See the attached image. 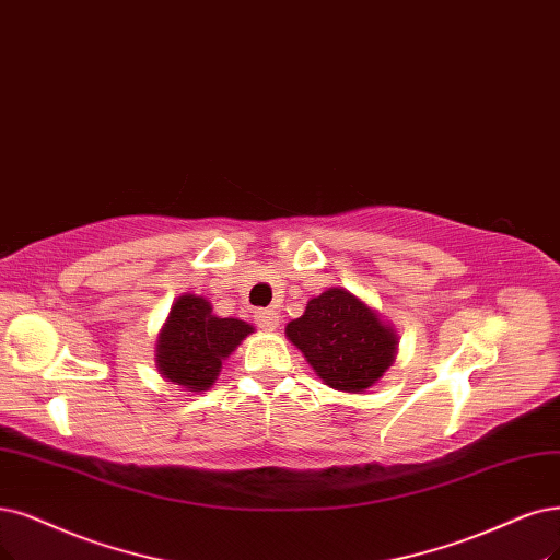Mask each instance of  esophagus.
Returning <instances> with one entry per match:
<instances>
[{
  "label": "esophagus",
  "mask_w": 560,
  "mask_h": 560,
  "mask_svg": "<svg viewBox=\"0 0 560 560\" xmlns=\"http://www.w3.org/2000/svg\"><path fill=\"white\" fill-rule=\"evenodd\" d=\"M256 323L265 332H272V329L279 327V314L272 312V308H260V312H256Z\"/></svg>",
  "instance_id": "1"
}]
</instances>
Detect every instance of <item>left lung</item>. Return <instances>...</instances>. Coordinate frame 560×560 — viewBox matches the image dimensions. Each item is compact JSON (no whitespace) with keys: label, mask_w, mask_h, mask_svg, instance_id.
Segmentation results:
<instances>
[{"label":"left lung","mask_w":560,"mask_h":560,"mask_svg":"<svg viewBox=\"0 0 560 560\" xmlns=\"http://www.w3.org/2000/svg\"><path fill=\"white\" fill-rule=\"evenodd\" d=\"M285 337L325 385L341 392L374 385L395 362L399 343L392 325L346 288L308 300L304 314L285 325Z\"/></svg>","instance_id":"left-lung-1"}]
</instances>
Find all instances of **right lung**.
<instances>
[{"mask_svg":"<svg viewBox=\"0 0 560 560\" xmlns=\"http://www.w3.org/2000/svg\"><path fill=\"white\" fill-rule=\"evenodd\" d=\"M254 332L240 318H219L212 304L186 293L175 300L156 341V366L165 381L189 392L210 389L221 362Z\"/></svg>","mask_w":560,"mask_h":560,"instance_id":"obj_1","label":"right lung"}]
</instances>
